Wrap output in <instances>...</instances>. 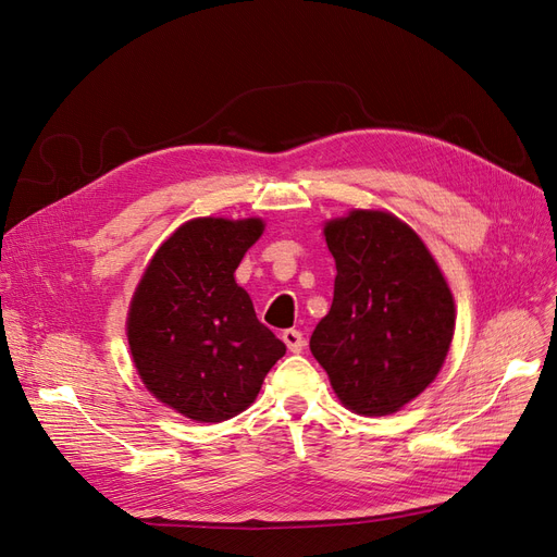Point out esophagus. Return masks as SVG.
Segmentation results:
<instances>
[{"label":"esophagus","instance_id":"34e87169","mask_svg":"<svg viewBox=\"0 0 557 557\" xmlns=\"http://www.w3.org/2000/svg\"><path fill=\"white\" fill-rule=\"evenodd\" d=\"M281 339H283L285 346H288L290 352H301V350H305V336H301L299 330H285L281 334Z\"/></svg>","mask_w":557,"mask_h":557}]
</instances>
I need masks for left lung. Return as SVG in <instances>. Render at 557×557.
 <instances>
[{
  "mask_svg": "<svg viewBox=\"0 0 557 557\" xmlns=\"http://www.w3.org/2000/svg\"><path fill=\"white\" fill-rule=\"evenodd\" d=\"M336 264L334 299L311 334L344 407L387 416L440 374L455 330L448 285L418 234L383 211L325 225Z\"/></svg>",
  "mask_w": 557,
  "mask_h": 557,
  "instance_id": "left-lung-1",
  "label": "left lung"
}]
</instances>
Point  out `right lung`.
Returning <instances> with one entry per match:
<instances>
[{"label": "right lung", "instance_id": "right-lung-1", "mask_svg": "<svg viewBox=\"0 0 557 557\" xmlns=\"http://www.w3.org/2000/svg\"><path fill=\"white\" fill-rule=\"evenodd\" d=\"M262 230L258 218L181 225L158 248L132 299L127 339L141 381L199 423H221L250 407L285 356V344L260 323L234 281Z\"/></svg>", "mask_w": 557, "mask_h": 557}]
</instances>
